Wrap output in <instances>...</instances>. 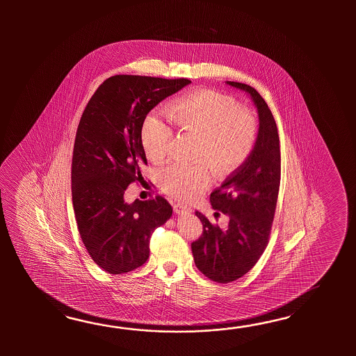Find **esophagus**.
<instances>
[{
	"instance_id": "obj_1",
	"label": "esophagus",
	"mask_w": 356,
	"mask_h": 356,
	"mask_svg": "<svg viewBox=\"0 0 356 356\" xmlns=\"http://www.w3.org/2000/svg\"><path fill=\"white\" fill-rule=\"evenodd\" d=\"M175 213H186V212L191 211V209H188V207L184 206V204H175Z\"/></svg>"
}]
</instances>
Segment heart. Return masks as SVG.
<instances>
[{
  "label": "heart",
  "mask_w": 356,
  "mask_h": 356,
  "mask_svg": "<svg viewBox=\"0 0 356 356\" xmlns=\"http://www.w3.org/2000/svg\"><path fill=\"white\" fill-rule=\"evenodd\" d=\"M169 121L198 137L197 158L211 163L220 173H230L248 160L258 136V118L248 106H238L230 95L202 89L173 100ZM173 140V129L160 117L149 115L141 127V144L152 160L163 159ZM206 161L172 163L160 169L161 188L183 201L195 200L212 181Z\"/></svg>",
  "instance_id": "obj_1"
}]
</instances>
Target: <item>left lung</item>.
Listing matches in <instances>:
<instances>
[{"label":"left lung","instance_id":"left-lung-1","mask_svg":"<svg viewBox=\"0 0 356 356\" xmlns=\"http://www.w3.org/2000/svg\"><path fill=\"white\" fill-rule=\"evenodd\" d=\"M247 91L257 106V141L248 160L210 196L212 207L229 216L221 229L204 213L202 234L191 244L197 268L210 280L232 282L253 268L268 244L280 188L281 154L277 126L265 99L247 83L227 81Z\"/></svg>","mask_w":356,"mask_h":356}]
</instances>
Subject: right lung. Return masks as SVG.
I'll return each mask as SVG.
<instances>
[{
  "label": "right lung",
  "mask_w": 356,
  "mask_h": 356,
  "mask_svg": "<svg viewBox=\"0 0 356 356\" xmlns=\"http://www.w3.org/2000/svg\"><path fill=\"white\" fill-rule=\"evenodd\" d=\"M188 79L115 75L106 79L83 109L76 131L71 191L76 222L91 259L121 275L144 265L150 238L173 209L163 196L126 204L131 183L147 165L141 127L152 108Z\"/></svg>",
  "instance_id": "1"
}]
</instances>
